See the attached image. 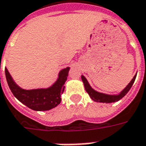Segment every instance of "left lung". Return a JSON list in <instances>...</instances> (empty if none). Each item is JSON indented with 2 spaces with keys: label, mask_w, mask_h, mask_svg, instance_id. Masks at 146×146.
<instances>
[{
  "label": "left lung",
  "mask_w": 146,
  "mask_h": 146,
  "mask_svg": "<svg viewBox=\"0 0 146 146\" xmlns=\"http://www.w3.org/2000/svg\"><path fill=\"white\" fill-rule=\"evenodd\" d=\"M137 73H135V75L134 76V77L132 78V80H131L130 83L126 86V87L124 88V89L121 91L120 93H118L117 94H104V93L98 92L97 90H95L94 89H93L92 87L90 85L89 82L87 81V80L86 79V77L82 75L81 79L82 81L84 83V87H85V90L87 92V94H89V96L90 97V98L92 99L95 102H100V103H114V102H116V101H118L122 98H124L125 95L127 94V93L129 91V90L131 89V87H132L134 82L135 80V78H136Z\"/></svg>",
  "instance_id": "obj_1"
}]
</instances>
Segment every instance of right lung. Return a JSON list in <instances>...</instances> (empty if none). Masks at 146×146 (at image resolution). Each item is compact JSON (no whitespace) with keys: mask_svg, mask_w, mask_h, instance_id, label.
Listing matches in <instances>:
<instances>
[{"mask_svg":"<svg viewBox=\"0 0 146 146\" xmlns=\"http://www.w3.org/2000/svg\"><path fill=\"white\" fill-rule=\"evenodd\" d=\"M70 69V67H66L60 70L56 80L47 88L31 90L21 88L14 81L7 68H5V76L10 90L20 102L32 110L42 111L51 110L60 104L61 95L64 91V85Z\"/></svg>","mask_w":146,"mask_h":146,"instance_id":"obj_1","label":"right lung"}]
</instances>
